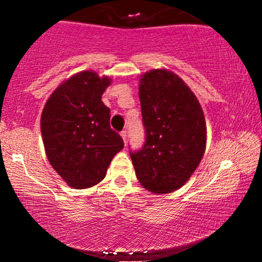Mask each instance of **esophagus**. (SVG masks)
<instances>
[{
    "mask_svg": "<svg viewBox=\"0 0 262 262\" xmlns=\"http://www.w3.org/2000/svg\"><path fill=\"white\" fill-rule=\"evenodd\" d=\"M121 137H122L123 141H124V144H127V132H125V130L121 132Z\"/></svg>",
    "mask_w": 262,
    "mask_h": 262,
    "instance_id": "34e87169",
    "label": "esophagus"
}]
</instances>
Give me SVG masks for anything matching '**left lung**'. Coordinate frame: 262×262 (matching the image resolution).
Listing matches in <instances>:
<instances>
[{"label": "left lung", "mask_w": 262, "mask_h": 262, "mask_svg": "<svg viewBox=\"0 0 262 262\" xmlns=\"http://www.w3.org/2000/svg\"><path fill=\"white\" fill-rule=\"evenodd\" d=\"M139 98L145 143L130 151L144 188L169 193L182 187L202 160L207 127L200 102L185 81L166 69L140 77Z\"/></svg>", "instance_id": "left-lung-1"}]
</instances>
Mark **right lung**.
<instances>
[{"mask_svg":"<svg viewBox=\"0 0 262 262\" xmlns=\"http://www.w3.org/2000/svg\"><path fill=\"white\" fill-rule=\"evenodd\" d=\"M111 85L95 71L79 73L60 85L45 103L40 130L53 169L70 187L100 183L123 139L110 125L111 110L102 102Z\"/></svg>","mask_w":262,"mask_h":262,"instance_id":"add662e5","label":"right lung"}]
</instances>
